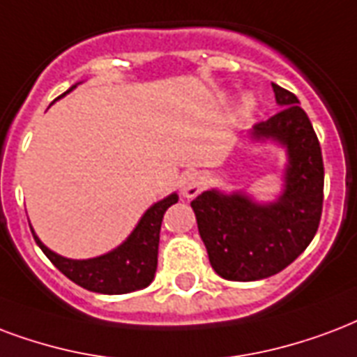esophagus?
I'll use <instances>...</instances> for the list:
<instances>
[{
    "mask_svg": "<svg viewBox=\"0 0 357 357\" xmlns=\"http://www.w3.org/2000/svg\"><path fill=\"white\" fill-rule=\"evenodd\" d=\"M206 185V178H204L202 172H185L181 178H179V189H181V195L185 198H195L204 189Z\"/></svg>",
    "mask_w": 357,
    "mask_h": 357,
    "instance_id": "1",
    "label": "esophagus"
}]
</instances>
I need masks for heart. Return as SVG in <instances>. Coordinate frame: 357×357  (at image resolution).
I'll use <instances>...</instances> for the list:
<instances>
[{
	"instance_id": "obj_1",
	"label": "heart",
	"mask_w": 357,
	"mask_h": 357,
	"mask_svg": "<svg viewBox=\"0 0 357 357\" xmlns=\"http://www.w3.org/2000/svg\"><path fill=\"white\" fill-rule=\"evenodd\" d=\"M255 110H257V97L252 93H243L234 108V114H236V119L243 121V119L251 118Z\"/></svg>"
}]
</instances>
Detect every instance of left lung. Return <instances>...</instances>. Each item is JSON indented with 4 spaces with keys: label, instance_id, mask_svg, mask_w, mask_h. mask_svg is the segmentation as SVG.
<instances>
[{
    "label": "left lung",
    "instance_id": "1",
    "mask_svg": "<svg viewBox=\"0 0 357 357\" xmlns=\"http://www.w3.org/2000/svg\"><path fill=\"white\" fill-rule=\"evenodd\" d=\"M271 86L281 112L255 125L249 138L287 149L281 195L257 202L243 190L209 189L190 202L211 268L228 281H260L282 271L305 251L320 225L324 162L317 132L298 97Z\"/></svg>",
    "mask_w": 357,
    "mask_h": 357
}]
</instances>
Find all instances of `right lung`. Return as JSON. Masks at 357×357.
Segmentation results:
<instances>
[{"instance_id":"right-lung-1","label":"right lung","mask_w":357,"mask_h":357,"mask_svg":"<svg viewBox=\"0 0 357 357\" xmlns=\"http://www.w3.org/2000/svg\"><path fill=\"white\" fill-rule=\"evenodd\" d=\"M76 86L69 89L73 91ZM67 91V93H69ZM65 95V93H63ZM61 95V97H63ZM178 195L172 192L167 198L155 202L151 208L142 215L135 230L106 255L88 258V260H73L65 258L58 252L50 251L31 228L35 241L40 247L56 268L69 277L78 287L99 294H129L140 288H146L153 281L157 271V255H159V234L162 215L172 204L178 202Z\"/></svg>"}]
</instances>
